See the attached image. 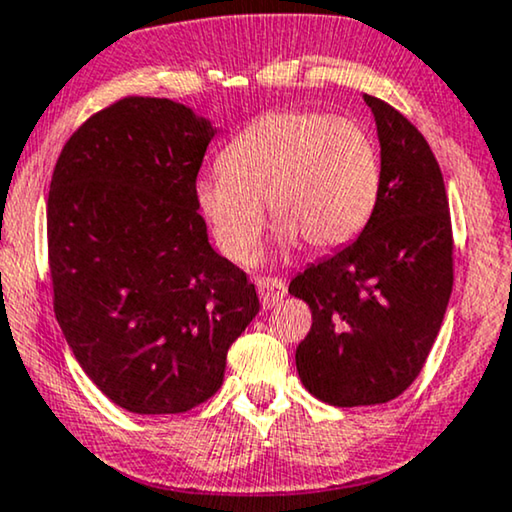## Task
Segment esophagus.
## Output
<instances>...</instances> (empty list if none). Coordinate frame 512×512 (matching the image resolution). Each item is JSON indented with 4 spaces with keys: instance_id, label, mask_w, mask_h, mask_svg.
<instances>
[{
    "instance_id": "1",
    "label": "esophagus",
    "mask_w": 512,
    "mask_h": 512,
    "mask_svg": "<svg viewBox=\"0 0 512 512\" xmlns=\"http://www.w3.org/2000/svg\"><path fill=\"white\" fill-rule=\"evenodd\" d=\"M257 293H260V300L267 309L276 307L278 302L283 300L288 293V286L283 278H274V276H262L257 278Z\"/></svg>"
}]
</instances>
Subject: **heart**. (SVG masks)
I'll return each mask as SVG.
<instances>
[{
  "mask_svg": "<svg viewBox=\"0 0 512 512\" xmlns=\"http://www.w3.org/2000/svg\"><path fill=\"white\" fill-rule=\"evenodd\" d=\"M383 186L368 129L328 113L274 111L245 125L219 155V170L193 184L196 208L219 250L248 264L260 248L264 208L281 250L316 252L354 241L371 222Z\"/></svg>",
  "mask_w": 512,
  "mask_h": 512,
  "instance_id": "obj_1",
  "label": "heart"
}]
</instances>
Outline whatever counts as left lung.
Here are the masks:
<instances>
[{
  "label": "left lung",
  "instance_id": "obj_1",
  "mask_svg": "<svg viewBox=\"0 0 512 512\" xmlns=\"http://www.w3.org/2000/svg\"><path fill=\"white\" fill-rule=\"evenodd\" d=\"M364 101L380 141L378 205L357 241L309 264L288 288L312 309L297 373L331 406L399 397L435 345L454 286L449 200L435 155L390 103Z\"/></svg>",
  "mask_w": 512,
  "mask_h": 512
}]
</instances>
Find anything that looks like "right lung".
I'll return each mask as SVG.
<instances>
[{
	"instance_id": "right-lung-1",
	"label": "right lung",
	"mask_w": 512,
	"mask_h": 512,
	"mask_svg": "<svg viewBox=\"0 0 512 512\" xmlns=\"http://www.w3.org/2000/svg\"><path fill=\"white\" fill-rule=\"evenodd\" d=\"M215 134L184 103L129 96L77 129L51 177L56 319L89 380L141 416L210 399L231 342L260 312L196 208Z\"/></svg>"
}]
</instances>
